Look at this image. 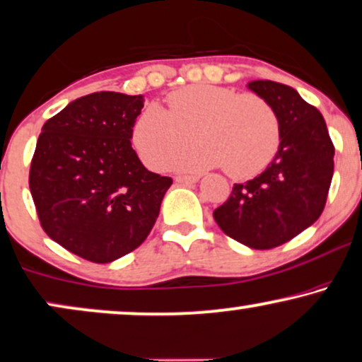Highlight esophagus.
I'll list each match as a JSON object with an SVG mask.
<instances>
[{"mask_svg": "<svg viewBox=\"0 0 362 362\" xmlns=\"http://www.w3.org/2000/svg\"><path fill=\"white\" fill-rule=\"evenodd\" d=\"M175 182H178V184H184V185H190V184H195V182H199V177L197 175H177Z\"/></svg>", "mask_w": 362, "mask_h": 362, "instance_id": "obj_1", "label": "esophagus"}]
</instances>
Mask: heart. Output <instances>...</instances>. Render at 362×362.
<instances>
[{
  "label": "heart",
  "mask_w": 362,
  "mask_h": 362,
  "mask_svg": "<svg viewBox=\"0 0 362 362\" xmlns=\"http://www.w3.org/2000/svg\"><path fill=\"white\" fill-rule=\"evenodd\" d=\"M168 110L148 105L135 118L132 140L141 162L153 170L168 165L173 155L195 139L202 145L178 155V170L222 165L232 178H250L276 157L281 122L259 95L215 85H190L167 98Z\"/></svg>",
  "instance_id": "heart-1"
}]
</instances>
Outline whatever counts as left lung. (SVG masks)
<instances>
[{"label":"left lung","instance_id":"obj_1","mask_svg":"<svg viewBox=\"0 0 362 362\" xmlns=\"http://www.w3.org/2000/svg\"><path fill=\"white\" fill-rule=\"evenodd\" d=\"M247 88L276 110L281 144L260 175L234 185L214 218L228 237L264 250L294 239L322 214L334 173V145L321 112L292 86L254 80Z\"/></svg>","mask_w":362,"mask_h":362}]
</instances>
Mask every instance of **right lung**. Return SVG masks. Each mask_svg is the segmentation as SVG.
<instances>
[{"label": "right lung", "instance_id": "obj_1", "mask_svg": "<svg viewBox=\"0 0 362 362\" xmlns=\"http://www.w3.org/2000/svg\"><path fill=\"white\" fill-rule=\"evenodd\" d=\"M141 108L144 95H86L49 118L36 141L30 190L41 227L91 262H113L147 239L172 185L132 148Z\"/></svg>", "mask_w": 362, "mask_h": 362}]
</instances>
